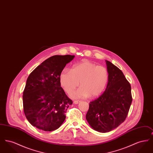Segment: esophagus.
<instances>
[{
	"label": "esophagus",
	"mask_w": 153,
	"mask_h": 153,
	"mask_svg": "<svg viewBox=\"0 0 153 153\" xmlns=\"http://www.w3.org/2000/svg\"><path fill=\"white\" fill-rule=\"evenodd\" d=\"M73 102L74 103V104H79V102H80V101L79 100H74Z\"/></svg>",
	"instance_id": "obj_1"
}]
</instances>
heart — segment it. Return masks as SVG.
Returning a JSON list of instances; mask_svg holds the SVG:
<instances>
[{"label": "heart", "instance_id": "obj_1", "mask_svg": "<svg viewBox=\"0 0 153 153\" xmlns=\"http://www.w3.org/2000/svg\"><path fill=\"white\" fill-rule=\"evenodd\" d=\"M109 80V73L103 66L84 61L64 69L59 76L61 85L68 94H71L79 84L81 87L72 95L74 98L97 97L104 91Z\"/></svg>", "mask_w": 153, "mask_h": 153}]
</instances>
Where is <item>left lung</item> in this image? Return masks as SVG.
<instances>
[{"instance_id": "left-lung-1", "label": "left lung", "mask_w": 153, "mask_h": 153, "mask_svg": "<svg viewBox=\"0 0 153 153\" xmlns=\"http://www.w3.org/2000/svg\"><path fill=\"white\" fill-rule=\"evenodd\" d=\"M109 73L107 87L98 99L90 102L86 119L100 132H108L125 120L132 102L130 84L120 69L106 60Z\"/></svg>"}]
</instances>
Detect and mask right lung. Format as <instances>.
<instances>
[{
  "mask_svg": "<svg viewBox=\"0 0 153 153\" xmlns=\"http://www.w3.org/2000/svg\"><path fill=\"white\" fill-rule=\"evenodd\" d=\"M74 56L56 55L48 58L30 74L23 93V111L34 127L54 131L63 123L72 101L61 87L59 76Z\"/></svg>",
  "mask_w": 153,
  "mask_h": 153,
  "instance_id": "1",
  "label": "right lung"
}]
</instances>
